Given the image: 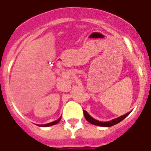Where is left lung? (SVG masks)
I'll return each instance as SVG.
<instances>
[{
	"instance_id": "8db88e82",
	"label": "left lung",
	"mask_w": 151,
	"mask_h": 151,
	"mask_svg": "<svg viewBox=\"0 0 151 151\" xmlns=\"http://www.w3.org/2000/svg\"><path fill=\"white\" fill-rule=\"evenodd\" d=\"M83 112H84V115H85V119L87 120L88 122L91 123L92 124H95V125H98V126H101V127H110V126H113V125H114V124H117V123H119L122 121V120H124L125 117L128 116V115L130 114L129 113H127L125 114L122 115L121 117H117V118H115V119H113L110 122H99V121H97V120L94 119L93 117H92L88 114V113L86 111V110H83Z\"/></svg>"
}]
</instances>
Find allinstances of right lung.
I'll return each mask as SVG.
<instances>
[{"instance_id":"1","label":"right lung","mask_w":151,"mask_h":151,"mask_svg":"<svg viewBox=\"0 0 151 151\" xmlns=\"http://www.w3.org/2000/svg\"><path fill=\"white\" fill-rule=\"evenodd\" d=\"M60 119H61V117H59V118L58 120H56V121H54V122H51V123H48V124H41V127H48V126H51V125H54V124H57L58 122H59Z\"/></svg>"}]
</instances>
